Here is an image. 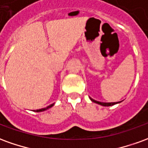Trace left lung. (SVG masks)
I'll use <instances>...</instances> for the list:
<instances>
[{
	"instance_id": "8db88e82",
	"label": "left lung",
	"mask_w": 148,
	"mask_h": 148,
	"mask_svg": "<svg viewBox=\"0 0 148 148\" xmlns=\"http://www.w3.org/2000/svg\"><path fill=\"white\" fill-rule=\"evenodd\" d=\"M90 99L93 101V102L96 103V104H98V105H101L102 106H114L116 104H118V103H121V101H118V102H101V101H97L96 100H93V98H91L90 97Z\"/></svg>"
}]
</instances>
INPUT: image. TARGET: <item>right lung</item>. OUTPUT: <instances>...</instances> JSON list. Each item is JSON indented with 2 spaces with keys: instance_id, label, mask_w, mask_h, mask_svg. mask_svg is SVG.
<instances>
[{
  "instance_id": "add662e5",
  "label": "right lung",
  "mask_w": 148,
  "mask_h": 148,
  "mask_svg": "<svg viewBox=\"0 0 148 148\" xmlns=\"http://www.w3.org/2000/svg\"><path fill=\"white\" fill-rule=\"evenodd\" d=\"M54 105H55V103H53V104H51V105H50V106H48L47 107H46V108H43V109H36V110H33V111L34 112H39L46 111V110H47V109H51L52 106H54Z\"/></svg>"
}]
</instances>
